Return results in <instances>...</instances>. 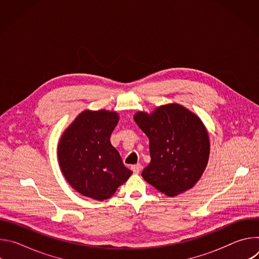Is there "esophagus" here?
<instances>
[{"label":"esophagus","instance_id":"esophagus-1","mask_svg":"<svg viewBox=\"0 0 259 259\" xmlns=\"http://www.w3.org/2000/svg\"><path fill=\"white\" fill-rule=\"evenodd\" d=\"M142 166L140 164H136V165H132L131 166V170L134 172V173H139L140 170H141Z\"/></svg>","mask_w":259,"mask_h":259}]
</instances>
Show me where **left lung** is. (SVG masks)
Here are the masks:
<instances>
[{"label":"left lung","instance_id":"obj_1","mask_svg":"<svg viewBox=\"0 0 259 259\" xmlns=\"http://www.w3.org/2000/svg\"><path fill=\"white\" fill-rule=\"evenodd\" d=\"M134 121L150 139L151 163L141 173L143 179L169 197L192 189L210 153L202 121L175 103L158 107L151 116L139 112Z\"/></svg>","mask_w":259,"mask_h":259}]
</instances>
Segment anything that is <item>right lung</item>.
I'll use <instances>...</instances> for the list:
<instances>
[{"mask_svg":"<svg viewBox=\"0 0 259 259\" xmlns=\"http://www.w3.org/2000/svg\"><path fill=\"white\" fill-rule=\"evenodd\" d=\"M118 120L117 113L85 110L59 141L60 169L83 196L98 201L109 199L132 174L109 140Z\"/></svg>","mask_w":259,"mask_h":259,"instance_id":"add662e5","label":"right lung"}]
</instances>
